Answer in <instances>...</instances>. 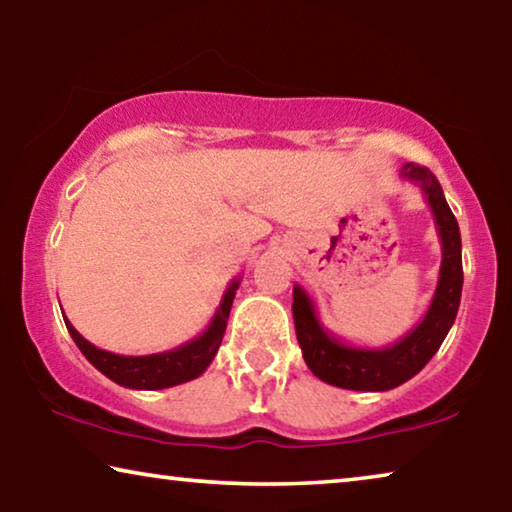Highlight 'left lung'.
<instances>
[{
    "mask_svg": "<svg viewBox=\"0 0 512 512\" xmlns=\"http://www.w3.org/2000/svg\"><path fill=\"white\" fill-rule=\"evenodd\" d=\"M400 178L422 189L424 201L431 207L433 221H436L440 246H443L436 293L420 323L386 348H359L325 329L309 293L300 284L293 287V323H296V336L305 363L320 381L348 388V391H391L418 375L443 345L461 305V230L445 201L443 187L427 167L413 162L404 164Z\"/></svg>",
    "mask_w": 512,
    "mask_h": 512,
    "instance_id": "1",
    "label": "left lung"
}]
</instances>
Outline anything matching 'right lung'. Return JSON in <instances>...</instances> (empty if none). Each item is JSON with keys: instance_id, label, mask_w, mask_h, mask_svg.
I'll return each mask as SVG.
<instances>
[{"instance_id": "right-lung-1", "label": "right lung", "mask_w": 512, "mask_h": 512, "mask_svg": "<svg viewBox=\"0 0 512 512\" xmlns=\"http://www.w3.org/2000/svg\"><path fill=\"white\" fill-rule=\"evenodd\" d=\"M239 284L241 277H235V280L230 282V287L225 289L221 305L212 316L210 325H207L196 339L178 345V348L173 350L144 354V357H124V354L101 350L90 341H85L83 336L76 332L74 325L69 323L65 316L63 318L69 336H72L74 343L79 345L83 357L108 379H112L119 386L133 388V391H162V388H171L201 377L207 366H210L216 352H219L225 327H228L232 300H235Z\"/></svg>"}]
</instances>
